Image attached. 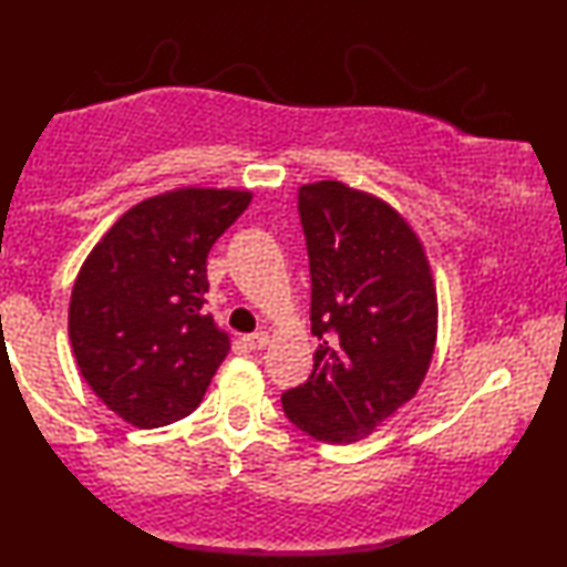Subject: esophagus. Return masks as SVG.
Instances as JSON below:
<instances>
[{
  "label": "esophagus",
  "mask_w": 567,
  "mask_h": 567,
  "mask_svg": "<svg viewBox=\"0 0 567 567\" xmlns=\"http://www.w3.org/2000/svg\"><path fill=\"white\" fill-rule=\"evenodd\" d=\"M245 346L250 348V351H260V348H266L268 343V332H250V336H245Z\"/></svg>",
  "instance_id": "esophagus-1"
}]
</instances>
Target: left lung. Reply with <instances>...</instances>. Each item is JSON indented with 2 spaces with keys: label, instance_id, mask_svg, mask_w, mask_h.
I'll list each match as a JSON object with an SVG mask.
<instances>
[{
  "label": "left lung",
  "instance_id": "8db88e82",
  "mask_svg": "<svg viewBox=\"0 0 567 567\" xmlns=\"http://www.w3.org/2000/svg\"><path fill=\"white\" fill-rule=\"evenodd\" d=\"M320 346L305 384L281 394L307 436L351 444L421 386L436 346V289L402 216L338 181L299 188Z\"/></svg>",
  "mask_w": 567,
  "mask_h": 567
}]
</instances>
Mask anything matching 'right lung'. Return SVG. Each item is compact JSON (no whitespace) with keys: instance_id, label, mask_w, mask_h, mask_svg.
Masks as SVG:
<instances>
[{"instance_id":"right-lung-1","label":"right lung","mask_w":567,"mask_h":567,"mask_svg":"<svg viewBox=\"0 0 567 567\" xmlns=\"http://www.w3.org/2000/svg\"><path fill=\"white\" fill-rule=\"evenodd\" d=\"M252 196L181 188L128 208L87 255L69 301L84 382L136 429L190 415L229 351L204 312L206 258Z\"/></svg>"}]
</instances>
